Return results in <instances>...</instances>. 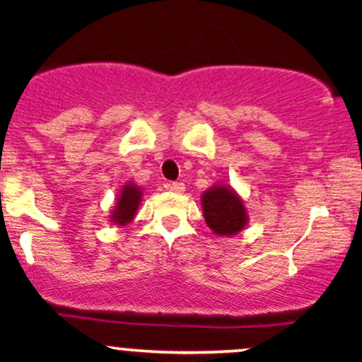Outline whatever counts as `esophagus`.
<instances>
[{"instance_id":"obj_1","label":"esophagus","mask_w":362,"mask_h":362,"mask_svg":"<svg viewBox=\"0 0 362 362\" xmlns=\"http://www.w3.org/2000/svg\"><path fill=\"white\" fill-rule=\"evenodd\" d=\"M168 189L173 192H184L185 191V184L184 182H170Z\"/></svg>"}]
</instances>
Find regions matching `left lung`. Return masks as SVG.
<instances>
[{
    "label": "left lung",
    "mask_w": 362,
    "mask_h": 362,
    "mask_svg": "<svg viewBox=\"0 0 362 362\" xmlns=\"http://www.w3.org/2000/svg\"><path fill=\"white\" fill-rule=\"evenodd\" d=\"M203 213L208 227L220 235H232L246 226L245 204L227 187H213L203 194Z\"/></svg>",
    "instance_id": "left-lung-1"
}]
</instances>
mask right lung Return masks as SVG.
Instances as JSON below:
<instances>
[{
  "label": "right lung",
  "mask_w": 362,
  "mask_h": 362,
  "mask_svg": "<svg viewBox=\"0 0 362 362\" xmlns=\"http://www.w3.org/2000/svg\"><path fill=\"white\" fill-rule=\"evenodd\" d=\"M140 196H142V192H140L135 185H127V187H123L119 197H117L116 211H114L112 215L114 222H117L119 226L121 223L130 222L140 204Z\"/></svg>",
  "instance_id": "1"
}]
</instances>
